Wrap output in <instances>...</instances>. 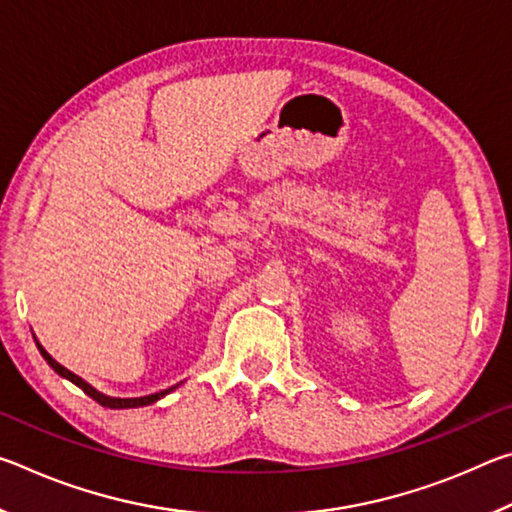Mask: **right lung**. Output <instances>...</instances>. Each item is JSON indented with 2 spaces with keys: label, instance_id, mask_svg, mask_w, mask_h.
<instances>
[{
  "label": "right lung",
  "instance_id": "obj_1",
  "mask_svg": "<svg viewBox=\"0 0 512 512\" xmlns=\"http://www.w3.org/2000/svg\"><path fill=\"white\" fill-rule=\"evenodd\" d=\"M38 350H40L42 357L47 359L49 366L58 372L60 377L69 379V381H72V384L79 386L85 395H90L94 402H99L101 406H108V409H135V406H146V404H153L155 400H160V397H164V395H167L169 391H173V388H176V386H171V388H167V391H160V393H155V395H146V397H131V400H121V397H108V395L99 393L97 388H92L90 384H85V381H83L79 375H74V372H69L67 368L60 366V363H58L56 359H51V354H49L45 348H42L40 343H38Z\"/></svg>",
  "mask_w": 512,
  "mask_h": 512
}]
</instances>
